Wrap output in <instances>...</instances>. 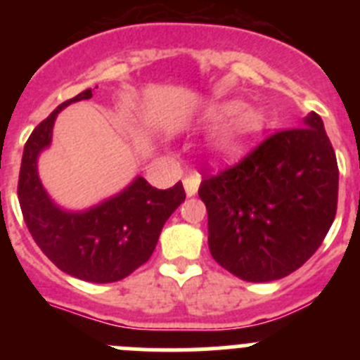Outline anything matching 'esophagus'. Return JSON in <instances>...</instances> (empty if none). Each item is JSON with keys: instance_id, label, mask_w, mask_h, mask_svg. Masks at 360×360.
<instances>
[{"instance_id": "obj_1", "label": "esophagus", "mask_w": 360, "mask_h": 360, "mask_svg": "<svg viewBox=\"0 0 360 360\" xmlns=\"http://www.w3.org/2000/svg\"><path fill=\"white\" fill-rule=\"evenodd\" d=\"M198 187H200V176L191 174V176L184 178V189H186V195L189 196V198L198 193Z\"/></svg>"}]
</instances>
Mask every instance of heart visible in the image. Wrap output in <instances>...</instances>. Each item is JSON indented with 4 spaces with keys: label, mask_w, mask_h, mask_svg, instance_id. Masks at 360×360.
I'll return each instance as SVG.
<instances>
[{
    "label": "heart",
    "mask_w": 360,
    "mask_h": 360,
    "mask_svg": "<svg viewBox=\"0 0 360 360\" xmlns=\"http://www.w3.org/2000/svg\"><path fill=\"white\" fill-rule=\"evenodd\" d=\"M200 119L205 122L224 120V124L212 133L209 141V148L214 155L236 153L263 126L262 111L252 106H243L240 101H232V98L207 106L200 113Z\"/></svg>",
    "instance_id": "heart-1"
}]
</instances>
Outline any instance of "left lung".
Returning a JSON list of instances; mask_svg holds the SVG:
<instances>
[{
  "mask_svg": "<svg viewBox=\"0 0 360 360\" xmlns=\"http://www.w3.org/2000/svg\"><path fill=\"white\" fill-rule=\"evenodd\" d=\"M339 169L321 117L269 136L231 169L203 180L209 250L243 281L297 270L319 249L337 211Z\"/></svg>",
  "mask_w": 360,
  "mask_h": 360,
  "instance_id": "obj_1",
  "label": "left lung"
}]
</instances>
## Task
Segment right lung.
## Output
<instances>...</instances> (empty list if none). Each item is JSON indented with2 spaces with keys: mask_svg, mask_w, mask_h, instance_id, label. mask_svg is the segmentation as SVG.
I'll use <instances>...</instances> for the list:
<instances>
[{
  "mask_svg": "<svg viewBox=\"0 0 360 360\" xmlns=\"http://www.w3.org/2000/svg\"><path fill=\"white\" fill-rule=\"evenodd\" d=\"M91 97V90L81 91L32 131L21 158L18 196L32 238L57 269L82 281L113 283L148 262L162 227L186 193L182 182L162 191L136 174L117 195L88 209L73 211L53 202L41 182L37 162L52 144L57 115Z\"/></svg>",
  "mask_w": 360,
  "mask_h": 360,
  "instance_id": "obj_1",
  "label": "right lung"
}]
</instances>
